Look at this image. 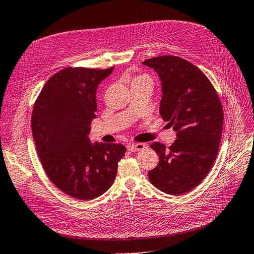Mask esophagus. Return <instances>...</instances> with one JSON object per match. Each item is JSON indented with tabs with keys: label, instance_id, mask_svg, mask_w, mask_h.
I'll return each mask as SVG.
<instances>
[{
	"label": "esophagus",
	"instance_id": "esophagus-1",
	"mask_svg": "<svg viewBox=\"0 0 254 254\" xmlns=\"http://www.w3.org/2000/svg\"><path fill=\"white\" fill-rule=\"evenodd\" d=\"M146 147V145L143 143H137V144H129L127 145V148L129 151L131 152H136L139 150H143Z\"/></svg>",
	"mask_w": 254,
	"mask_h": 254
}]
</instances>
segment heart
Masks as SVG:
<instances>
[{
    "mask_svg": "<svg viewBox=\"0 0 254 254\" xmlns=\"http://www.w3.org/2000/svg\"><path fill=\"white\" fill-rule=\"evenodd\" d=\"M144 78H147V79H149L147 76H145V75H141V76H137V77H135L134 79H133V81H135V80H140V79H144Z\"/></svg>",
    "mask_w": 254,
    "mask_h": 254,
    "instance_id": "1",
    "label": "heart"
}]
</instances>
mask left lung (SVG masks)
<instances>
[{
  "mask_svg": "<svg viewBox=\"0 0 254 254\" xmlns=\"http://www.w3.org/2000/svg\"><path fill=\"white\" fill-rule=\"evenodd\" d=\"M143 64L159 75V112L177 132L168 148L159 142L150 145L159 164L148 172L149 181L166 194L188 193L200 184L216 160L224 122L221 103L211 81L186 59L159 56Z\"/></svg>",
  "mask_w": 254,
  "mask_h": 254,
  "instance_id": "left-lung-1",
  "label": "left lung"
}]
</instances>
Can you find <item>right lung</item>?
<instances>
[{
  "mask_svg": "<svg viewBox=\"0 0 254 254\" xmlns=\"http://www.w3.org/2000/svg\"><path fill=\"white\" fill-rule=\"evenodd\" d=\"M114 67H65L44 84L34 105L32 131L38 156L50 180L66 195L92 200L115 180L122 144H92L96 90Z\"/></svg>",
  "mask_w": 254,
  "mask_h": 254,
  "instance_id": "right-lung-1",
  "label": "right lung"
}]
</instances>
